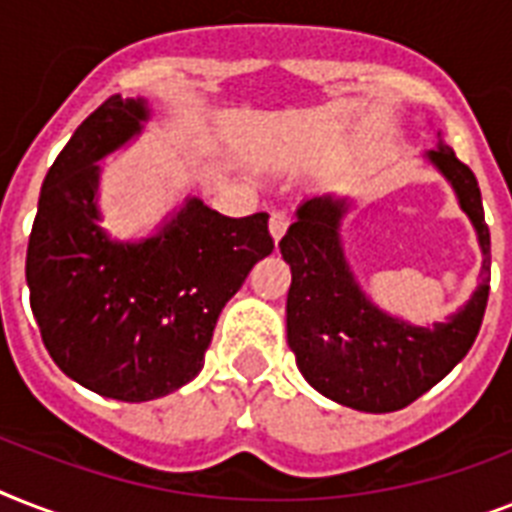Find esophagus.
Returning <instances> with one entry per match:
<instances>
[{
    "instance_id": "34e87169",
    "label": "esophagus",
    "mask_w": 512,
    "mask_h": 512,
    "mask_svg": "<svg viewBox=\"0 0 512 512\" xmlns=\"http://www.w3.org/2000/svg\"><path fill=\"white\" fill-rule=\"evenodd\" d=\"M289 228V212L287 209H276L271 212V220H268V231H271L273 241H279Z\"/></svg>"
}]
</instances>
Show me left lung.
<instances>
[{"mask_svg": "<svg viewBox=\"0 0 512 512\" xmlns=\"http://www.w3.org/2000/svg\"><path fill=\"white\" fill-rule=\"evenodd\" d=\"M449 180L460 209L476 228L484 255L481 284L460 311L433 327L412 324L374 305L350 271L340 225L350 201L324 193L297 207V220L279 241L292 271L287 295V342L297 369L321 396L358 412H398L428 393L476 342L489 300L492 239L481 188L468 164L441 140L425 151Z\"/></svg>", "mask_w": 512, "mask_h": 512, "instance_id": "obj_1", "label": "left lung"}]
</instances>
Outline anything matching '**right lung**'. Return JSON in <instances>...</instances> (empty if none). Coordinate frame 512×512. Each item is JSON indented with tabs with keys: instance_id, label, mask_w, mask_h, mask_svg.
Instances as JSON below:
<instances>
[{
	"instance_id": "1",
	"label": "right lung",
	"mask_w": 512,
	"mask_h": 512,
	"mask_svg": "<svg viewBox=\"0 0 512 512\" xmlns=\"http://www.w3.org/2000/svg\"><path fill=\"white\" fill-rule=\"evenodd\" d=\"M143 98L111 95L84 119L39 193L26 281L60 372L116 401H151L204 366L217 316L273 252L268 215L225 217L196 196L138 241L100 228V164L143 132Z\"/></svg>"
}]
</instances>
